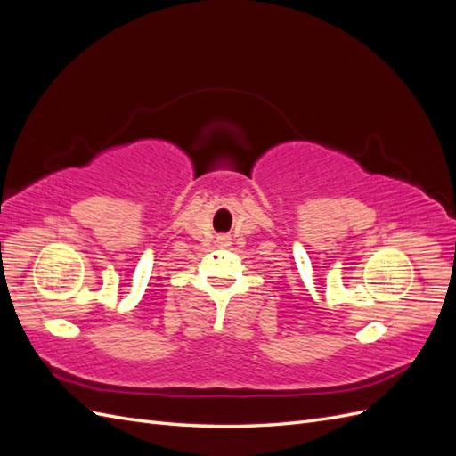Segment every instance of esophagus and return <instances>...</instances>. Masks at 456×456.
<instances>
[{
	"label": "esophagus",
	"mask_w": 456,
	"mask_h": 456,
	"mask_svg": "<svg viewBox=\"0 0 456 456\" xmlns=\"http://www.w3.org/2000/svg\"><path fill=\"white\" fill-rule=\"evenodd\" d=\"M218 245H220V247L228 245V238H218Z\"/></svg>",
	"instance_id": "1"
}]
</instances>
